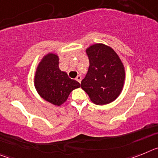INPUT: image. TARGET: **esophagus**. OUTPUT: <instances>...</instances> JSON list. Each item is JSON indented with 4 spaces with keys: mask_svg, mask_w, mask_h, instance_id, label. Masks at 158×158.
I'll return each mask as SVG.
<instances>
[{
    "mask_svg": "<svg viewBox=\"0 0 158 158\" xmlns=\"http://www.w3.org/2000/svg\"><path fill=\"white\" fill-rule=\"evenodd\" d=\"M76 81H77L80 83L81 81V75H77V77H76Z\"/></svg>",
    "mask_w": 158,
    "mask_h": 158,
    "instance_id": "obj_1",
    "label": "esophagus"
}]
</instances>
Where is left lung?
I'll return each instance as SVG.
<instances>
[{
    "mask_svg": "<svg viewBox=\"0 0 158 158\" xmlns=\"http://www.w3.org/2000/svg\"><path fill=\"white\" fill-rule=\"evenodd\" d=\"M89 67L81 87L97 105L114 101L120 94L125 80V70L113 49L97 43L86 50Z\"/></svg>",
    "mask_w": 158,
    "mask_h": 158,
    "instance_id": "left-lung-1",
    "label": "left lung"
}]
</instances>
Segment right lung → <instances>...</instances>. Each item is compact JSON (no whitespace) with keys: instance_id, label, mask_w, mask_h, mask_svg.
I'll use <instances>...</instances> for the list:
<instances>
[{"instance_id":"right-lung-1","label":"right lung","mask_w":158,"mask_h":158,"mask_svg":"<svg viewBox=\"0 0 158 158\" xmlns=\"http://www.w3.org/2000/svg\"><path fill=\"white\" fill-rule=\"evenodd\" d=\"M58 57L48 54L43 58L37 68L35 86L42 98L54 105H61L69 93L81 85L68 77L58 68Z\"/></svg>"}]
</instances>
